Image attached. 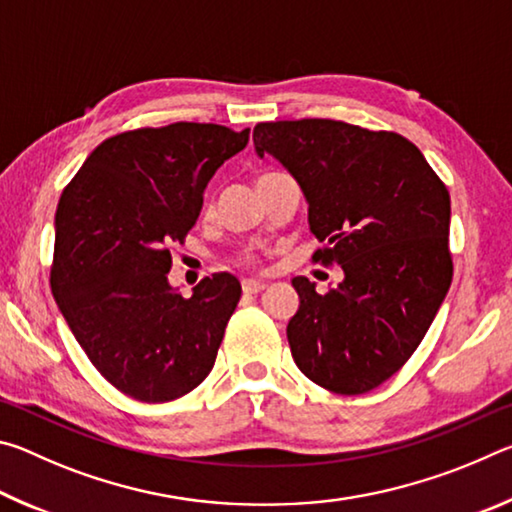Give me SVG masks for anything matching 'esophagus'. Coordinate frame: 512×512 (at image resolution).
I'll return each mask as SVG.
<instances>
[{"label":"esophagus","mask_w":512,"mask_h":512,"mask_svg":"<svg viewBox=\"0 0 512 512\" xmlns=\"http://www.w3.org/2000/svg\"><path fill=\"white\" fill-rule=\"evenodd\" d=\"M241 289H244V293H262L266 289V284L259 280H244L241 282Z\"/></svg>","instance_id":"1"}]
</instances>
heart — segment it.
Wrapping results in <instances>:
<instances>
[{"mask_svg":"<svg viewBox=\"0 0 512 512\" xmlns=\"http://www.w3.org/2000/svg\"><path fill=\"white\" fill-rule=\"evenodd\" d=\"M257 262V257L253 255V253H244V255H239V264H244V266H253Z\"/></svg>","mask_w":512,"mask_h":512,"instance_id":"b5f03b06","label":"heart"}]
</instances>
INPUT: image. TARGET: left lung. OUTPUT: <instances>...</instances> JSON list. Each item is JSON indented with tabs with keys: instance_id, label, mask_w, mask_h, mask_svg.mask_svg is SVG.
Segmentation results:
<instances>
[{
	"instance_id": "obj_1",
	"label": "left lung",
	"mask_w": 512,
	"mask_h": 512,
	"mask_svg": "<svg viewBox=\"0 0 512 512\" xmlns=\"http://www.w3.org/2000/svg\"><path fill=\"white\" fill-rule=\"evenodd\" d=\"M253 140L307 196L309 228L323 241L311 259L345 273L327 293L293 277L300 307L287 336L296 366L325 391L368 393L418 350L452 284L447 187L393 131L293 119L262 121Z\"/></svg>"
}]
</instances>
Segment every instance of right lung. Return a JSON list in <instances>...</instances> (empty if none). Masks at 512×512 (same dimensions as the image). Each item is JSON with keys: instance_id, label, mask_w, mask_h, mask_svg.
Here are the masks:
<instances>
[{"instance_id": "right-lung-1", "label": "right lung", "mask_w": 512, "mask_h": 512, "mask_svg": "<svg viewBox=\"0 0 512 512\" xmlns=\"http://www.w3.org/2000/svg\"><path fill=\"white\" fill-rule=\"evenodd\" d=\"M248 137L198 121L124 131L60 194L51 293L92 366L133 400H178L214 366L241 284L214 273L180 296L169 248L185 244L214 171Z\"/></svg>"}]
</instances>
